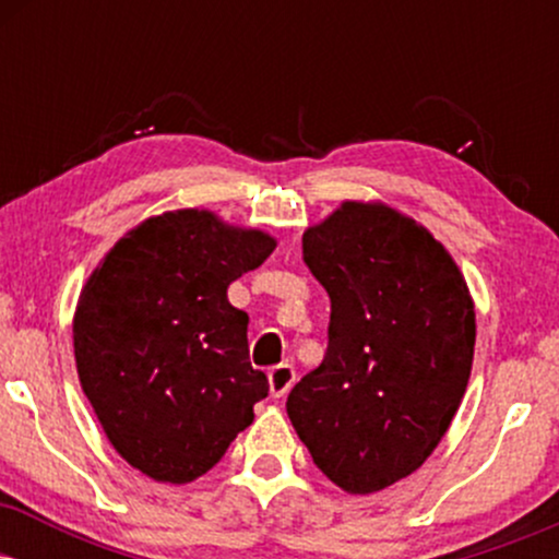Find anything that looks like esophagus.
<instances>
[{"mask_svg": "<svg viewBox=\"0 0 559 559\" xmlns=\"http://www.w3.org/2000/svg\"><path fill=\"white\" fill-rule=\"evenodd\" d=\"M267 381H271L273 396H284L294 386V381H297V370L292 365H275V368H271V373H267Z\"/></svg>", "mask_w": 559, "mask_h": 559, "instance_id": "1", "label": "esophagus"}]
</instances>
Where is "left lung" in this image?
I'll return each mask as SVG.
<instances>
[{
  "instance_id": "1",
  "label": "left lung",
  "mask_w": 559,
  "mask_h": 559,
  "mask_svg": "<svg viewBox=\"0 0 559 559\" xmlns=\"http://www.w3.org/2000/svg\"><path fill=\"white\" fill-rule=\"evenodd\" d=\"M301 260L329 292V349L286 413L333 484L381 491L426 463L463 402L473 299L447 249L383 204L344 202L307 228Z\"/></svg>"
}]
</instances>
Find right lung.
<instances>
[{"instance_id": "right-lung-1", "label": "right lung", "mask_w": 559, "mask_h": 559, "mask_svg": "<svg viewBox=\"0 0 559 559\" xmlns=\"http://www.w3.org/2000/svg\"><path fill=\"white\" fill-rule=\"evenodd\" d=\"M273 249L262 230L176 210L128 230L86 281L73 320L75 365L128 465L189 484L254 420L271 386L249 362L247 312L226 292Z\"/></svg>"}]
</instances>
